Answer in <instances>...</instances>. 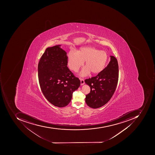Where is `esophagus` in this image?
I'll list each match as a JSON object with an SVG mask.
<instances>
[{"label": "esophagus", "mask_w": 155, "mask_h": 155, "mask_svg": "<svg viewBox=\"0 0 155 155\" xmlns=\"http://www.w3.org/2000/svg\"><path fill=\"white\" fill-rule=\"evenodd\" d=\"M80 80H81V86L84 85V84H85V82H84V80L82 79H81Z\"/></svg>", "instance_id": "esophagus-1"}]
</instances>
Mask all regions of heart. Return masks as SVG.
Returning <instances> with one entry per match:
<instances>
[{
    "label": "heart",
    "instance_id": "1",
    "mask_svg": "<svg viewBox=\"0 0 155 155\" xmlns=\"http://www.w3.org/2000/svg\"><path fill=\"white\" fill-rule=\"evenodd\" d=\"M107 60L108 55L106 51L91 47H82L77 52L70 51L68 55V66L74 72H77L85 61L86 67L80 73L82 77L88 75L90 72L92 74L100 73L105 67Z\"/></svg>",
    "mask_w": 155,
    "mask_h": 155
}]
</instances>
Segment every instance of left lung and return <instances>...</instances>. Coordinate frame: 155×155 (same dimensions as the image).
I'll use <instances>...</instances> for the list:
<instances>
[{
  "label": "left lung",
  "mask_w": 155,
  "mask_h": 155,
  "mask_svg": "<svg viewBox=\"0 0 155 155\" xmlns=\"http://www.w3.org/2000/svg\"><path fill=\"white\" fill-rule=\"evenodd\" d=\"M118 73L117 59L110 56V61L104 69L95 77L85 80L86 84L90 87V92L85 98L89 107L99 108L110 100L117 85Z\"/></svg>",
  "instance_id": "8db88e82"
}]
</instances>
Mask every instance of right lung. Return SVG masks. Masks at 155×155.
<instances>
[{
  "mask_svg": "<svg viewBox=\"0 0 155 155\" xmlns=\"http://www.w3.org/2000/svg\"><path fill=\"white\" fill-rule=\"evenodd\" d=\"M56 45L46 49L38 67L42 92L47 100L59 107H66L72 99L81 81L67 67V53Z\"/></svg>",
  "mask_w": 155,
  "mask_h": 155,
  "instance_id": "1",
  "label": "right lung"
}]
</instances>
